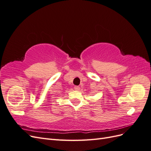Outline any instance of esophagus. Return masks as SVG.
I'll return each mask as SVG.
<instances>
[{
	"instance_id": "1",
	"label": "esophagus",
	"mask_w": 151,
	"mask_h": 151,
	"mask_svg": "<svg viewBox=\"0 0 151 151\" xmlns=\"http://www.w3.org/2000/svg\"><path fill=\"white\" fill-rule=\"evenodd\" d=\"M74 89L76 91H79L80 89V87L79 86H74Z\"/></svg>"
}]
</instances>
